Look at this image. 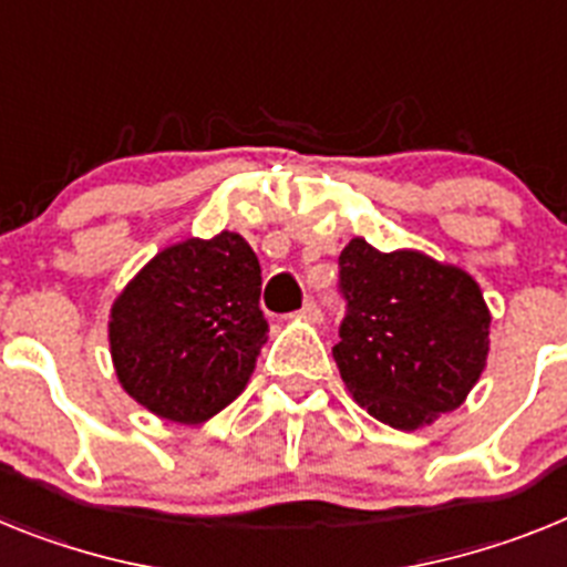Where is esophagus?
Listing matches in <instances>:
<instances>
[{"mask_svg":"<svg viewBox=\"0 0 567 567\" xmlns=\"http://www.w3.org/2000/svg\"><path fill=\"white\" fill-rule=\"evenodd\" d=\"M299 317L311 319V322H319V319H322V308H319V305L313 302V299H308V302L302 305V311H299Z\"/></svg>","mask_w":567,"mask_h":567,"instance_id":"1","label":"esophagus"}]
</instances>
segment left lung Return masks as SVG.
Listing matches in <instances>:
<instances>
[{
  "instance_id": "left-lung-1",
  "label": "left lung",
  "mask_w": 567,
  "mask_h": 567,
  "mask_svg": "<svg viewBox=\"0 0 567 567\" xmlns=\"http://www.w3.org/2000/svg\"><path fill=\"white\" fill-rule=\"evenodd\" d=\"M339 293L333 359L371 416L416 431L465 402L488 359L491 324L465 270L420 250L379 254L357 236L339 254Z\"/></svg>"
}]
</instances>
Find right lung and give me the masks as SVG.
I'll return each instance as SVG.
<instances>
[{
	"label": "right lung",
	"mask_w": 567,
	"mask_h": 567,
	"mask_svg": "<svg viewBox=\"0 0 567 567\" xmlns=\"http://www.w3.org/2000/svg\"><path fill=\"white\" fill-rule=\"evenodd\" d=\"M259 293V259L239 234L156 254L111 308L122 388L162 420H210L245 391L268 339Z\"/></svg>",
	"instance_id": "obj_1"
}]
</instances>
